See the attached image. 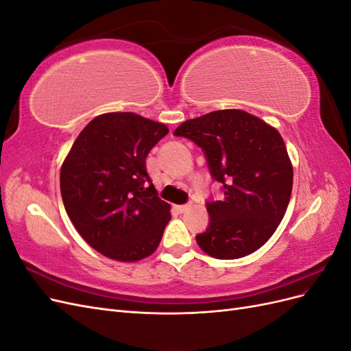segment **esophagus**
Masks as SVG:
<instances>
[{"label":"esophagus","mask_w":351,"mask_h":351,"mask_svg":"<svg viewBox=\"0 0 351 351\" xmlns=\"http://www.w3.org/2000/svg\"><path fill=\"white\" fill-rule=\"evenodd\" d=\"M174 208L180 212V214H183V212H186L190 208V205H174Z\"/></svg>","instance_id":"34e87169"}]
</instances>
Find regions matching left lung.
I'll return each instance as SVG.
<instances>
[{
  "mask_svg": "<svg viewBox=\"0 0 351 351\" xmlns=\"http://www.w3.org/2000/svg\"><path fill=\"white\" fill-rule=\"evenodd\" d=\"M176 136L205 152L224 199L209 202V226L196 236L215 259L256 252L280 226L293 189V165L275 127L241 110H219L180 124Z\"/></svg>",
  "mask_w": 351,
  "mask_h": 351,
  "instance_id": "1",
  "label": "left lung"
}]
</instances>
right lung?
Listing matches in <instances>:
<instances>
[{
	"label": "right lung",
	"mask_w": 351,
	"mask_h": 351,
	"mask_svg": "<svg viewBox=\"0 0 351 351\" xmlns=\"http://www.w3.org/2000/svg\"><path fill=\"white\" fill-rule=\"evenodd\" d=\"M168 127L134 112L101 114L74 141L60 171L67 215L90 247L119 262L156 250L171 219L146 171Z\"/></svg>",
	"instance_id": "1"
}]
</instances>
